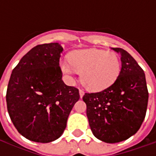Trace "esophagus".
<instances>
[{"label": "esophagus", "mask_w": 156, "mask_h": 156, "mask_svg": "<svg viewBox=\"0 0 156 156\" xmlns=\"http://www.w3.org/2000/svg\"><path fill=\"white\" fill-rule=\"evenodd\" d=\"M79 95H80V98H83V96L84 95V91L83 89H79Z\"/></svg>", "instance_id": "obj_1"}]
</instances>
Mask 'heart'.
Listing matches in <instances>:
<instances>
[{
  "label": "heart",
  "mask_w": 156,
  "mask_h": 156,
  "mask_svg": "<svg viewBox=\"0 0 156 156\" xmlns=\"http://www.w3.org/2000/svg\"><path fill=\"white\" fill-rule=\"evenodd\" d=\"M69 61L61 62L62 72L71 78L80 73V82L91 91H102L110 87L120 73V61L113 51L101 49H85L72 52Z\"/></svg>",
  "instance_id": "obj_1"
}]
</instances>
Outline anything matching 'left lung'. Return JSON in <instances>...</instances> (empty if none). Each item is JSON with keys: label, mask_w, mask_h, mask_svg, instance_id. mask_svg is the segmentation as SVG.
I'll use <instances>...</instances> for the list:
<instances>
[{"label": "left lung", "mask_w": 156, "mask_h": 156, "mask_svg": "<svg viewBox=\"0 0 156 156\" xmlns=\"http://www.w3.org/2000/svg\"><path fill=\"white\" fill-rule=\"evenodd\" d=\"M122 68L113 84L98 93H85L89 126L95 137L118 143L134 134L144 119L148 93L144 70L133 57L119 48Z\"/></svg>", "instance_id": "obj_1"}]
</instances>
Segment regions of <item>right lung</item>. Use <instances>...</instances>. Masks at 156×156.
Here are the masks:
<instances>
[{
    "instance_id": "obj_1",
    "label": "right lung",
    "mask_w": 156,
    "mask_h": 156,
    "mask_svg": "<svg viewBox=\"0 0 156 156\" xmlns=\"http://www.w3.org/2000/svg\"><path fill=\"white\" fill-rule=\"evenodd\" d=\"M62 48L58 42L37 45L12 70L6 90L9 115L22 136L48 143L63 133L78 89L62 80Z\"/></svg>"
}]
</instances>
